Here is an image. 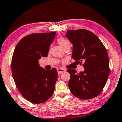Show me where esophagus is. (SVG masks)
<instances>
[{
	"mask_svg": "<svg viewBox=\"0 0 122 122\" xmlns=\"http://www.w3.org/2000/svg\"><path fill=\"white\" fill-rule=\"evenodd\" d=\"M65 71V70L64 69H61V68L57 69V72L58 74H61V73H64Z\"/></svg>",
	"mask_w": 122,
	"mask_h": 122,
	"instance_id": "obj_1",
	"label": "esophagus"
}]
</instances>
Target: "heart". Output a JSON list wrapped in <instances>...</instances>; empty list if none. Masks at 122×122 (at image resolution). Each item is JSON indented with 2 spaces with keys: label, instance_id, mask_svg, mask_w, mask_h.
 Wrapping results in <instances>:
<instances>
[{
  "label": "heart",
  "instance_id": "heart-1",
  "mask_svg": "<svg viewBox=\"0 0 122 122\" xmlns=\"http://www.w3.org/2000/svg\"><path fill=\"white\" fill-rule=\"evenodd\" d=\"M58 42L61 48L64 49L66 47H70V42L68 40L64 38H59L58 39Z\"/></svg>",
  "mask_w": 122,
  "mask_h": 122
}]
</instances>
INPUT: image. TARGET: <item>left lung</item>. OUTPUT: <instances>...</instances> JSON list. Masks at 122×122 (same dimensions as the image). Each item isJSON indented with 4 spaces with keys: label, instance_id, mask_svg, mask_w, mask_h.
<instances>
[{
    "label": "left lung",
    "instance_id": "obj_1",
    "mask_svg": "<svg viewBox=\"0 0 122 122\" xmlns=\"http://www.w3.org/2000/svg\"><path fill=\"white\" fill-rule=\"evenodd\" d=\"M65 37L73 44L71 57L83 62L84 71L76 73L69 69V87L77 98L91 99L97 96L105 87L109 74V59L105 47L97 36L87 30H71Z\"/></svg>",
    "mask_w": 122,
    "mask_h": 122
}]
</instances>
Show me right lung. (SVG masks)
<instances>
[{"mask_svg":"<svg viewBox=\"0 0 122 122\" xmlns=\"http://www.w3.org/2000/svg\"><path fill=\"white\" fill-rule=\"evenodd\" d=\"M56 32L33 33L24 37L16 46L11 61L13 77L19 91L29 101L42 103L53 94L58 74L53 68L40 66L41 57H47Z\"/></svg>","mask_w":122,"mask_h":122,"instance_id":"1","label":"right lung"}]
</instances>
